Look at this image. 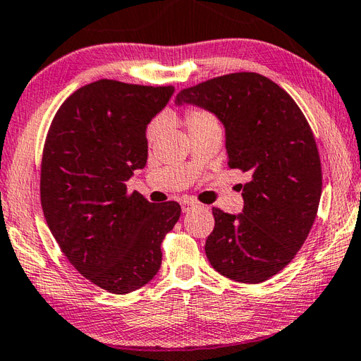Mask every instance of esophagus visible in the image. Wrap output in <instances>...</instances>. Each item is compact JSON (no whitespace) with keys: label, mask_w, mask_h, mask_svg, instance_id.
Masks as SVG:
<instances>
[{"label":"esophagus","mask_w":361,"mask_h":361,"mask_svg":"<svg viewBox=\"0 0 361 361\" xmlns=\"http://www.w3.org/2000/svg\"><path fill=\"white\" fill-rule=\"evenodd\" d=\"M200 208L198 203L195 202H182V212H190L192 209Z\"/></svg>","instance_id":"34e87169"}]
</instances>
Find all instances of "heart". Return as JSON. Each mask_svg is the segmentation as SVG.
<instances>
[{
    "label": "heart",
    "mask_w": 361,
    "mask_h": 361,
    "mask_svg": "<svg viewBox=\"0 0 361 361\" xmlns=\"http://www.w3.org/2000/svg\"><path fill=\"white\" fill-rule=\"evenodd\" d=\"M185 123H187L188 131H192V129H195V128H202V126H208V125H217V121H216L214 116H212L211 114H208V111L200 110V109L188 110L187 115H185ZM158 131H159L158 123H153V125L149 128V137L150 139H155Z\"/></svg>",
    "instance_id": "heart-1"
}]
</instances>
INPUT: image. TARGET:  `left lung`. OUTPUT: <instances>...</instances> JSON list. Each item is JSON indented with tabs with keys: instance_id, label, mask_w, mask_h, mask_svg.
<instances>
[{
	"instance_id": "left-lung-1",
	"label": "left lung",
	"mask_w": 361,
	"mask_h": 361,
	"mask_svg": "<svg viewBox=\"0 0 361 361\" xmlns=\"http://www.w3.org/2000/svg\"><path fill=\"white\" fill-rule=\"evenodd\" d=\"M176 105L216 115L226 129L228 166L251 176L240 187V214L212 208L206 257L230 280H269L293 261L317 217L322 163L309 123L285 90L250 72L188 87Z\"/></svg>"
}]
</instances>
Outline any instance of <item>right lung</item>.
<instances>
[{
    "mask_svg": "<svg viewBox=\"0 0 361 361\" xmlns=\"http://www.w3.org/2000/svg\"><path fill=\"white\" fill-rule=\"evenodd\" d=\"M173 86L99 80L57 110L41 163V206L70 264L94 285L128 294L161 267V241L179 221L176 202L153 204L126 182L149 157L147 126Z\"/></svg>",
    "mask_w": 361,
    "mask_h": 361,
    "instance_id": "obj_1",
    "label": "right lung"
}]
</instances>
